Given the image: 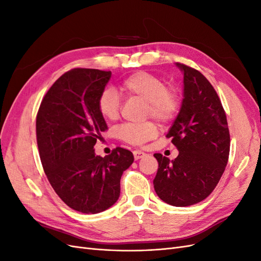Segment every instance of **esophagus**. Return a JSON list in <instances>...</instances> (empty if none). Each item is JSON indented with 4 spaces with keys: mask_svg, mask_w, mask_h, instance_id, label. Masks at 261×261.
Wrapping results in <instances>:
<instances>
[{
    "mask_svg": "<svg viewBox=\"0 0 261 261\" xmlns=\"http://www.w3.org/2000/svg\"><path fill=\"white\" fill-rule=\"evenodd\" d=\"M133 153H134V158H135V160L141 159V158L145 156V154H146L144 151H140V150H135Z\"/></svg>",
    "mask_w": 261,
    "mask_h": 261,
    "instance_id": "obj_1",
    "label": "esophagus"
}]
</instances>
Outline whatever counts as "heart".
Wrapping results in <instances>:
<instances>
[{
	"label": "heart",
	"mask_w": 261,
	"mask_h": 261,
	"mask_svg": "<svg viewBox=\"0 0 261 261\" xmlns=\"http://www.w3.org/2000/svg\"><path fill=\"white\" fill-rule=\"evenodd\" d=\"M122 89L129 97L146 101V114L151 115L156 121L169 122L178 112V94L175 90L168 88L159 76L148 72H137L122 83ZM98 108L101 115L107 120H116L121 108L120 94L112 87H108L100 94ZM117 135L126 143L140 146L153 139L158 135V128L152 122L140 125L124 124L117 129Z\"/></svg>",
	"instance_id": "b5f03b06"
}]
</instances>
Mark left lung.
Returning a JSON list of instances; mask_svg holds the SVG:
<instances>
[{
    "label": "left lung",
    "mask_w": 261,
    "mask_h": 261,
    "mask_svg": "<svg viewBox=\"0 0 261 261\" xmlns=\"http://www.w3.org/2000/svg\"><path fill=\"white\" fill-rule=\"evenodd\" d=\"M183 73V100L167 137L178 155L170 161L161 153L153 186L171 206L187 207L212 193L222 176L230 153L226 115L209 81L197 69L175 63Z\"/></svg>",
    "instance_id": "obj_1"
}]
</instances>
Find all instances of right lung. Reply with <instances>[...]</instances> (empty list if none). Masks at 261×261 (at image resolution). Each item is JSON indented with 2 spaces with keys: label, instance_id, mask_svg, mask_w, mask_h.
Instances as JSON below:
<instances>
[{
  "label": "right lung",
  "instance_id": "right-lung-1",
  "mask_svg": "<svg viewBox=\"0 0 261 261\" xmlns=\"http://www.w3.org/2000/svg\"><path fill=\"white\" fill-rule=\"evenodd\" d=\"M111 72L75 68L62 75L39 108L36 129L39 154L51 186L68 207L99 213L112 207L121 177L134 155L117 147L105 158L93 146L108 126L98 100Z\"/></svg>",
  "mask_w": 261,
  "mask_h": 261
}]
</instances>
